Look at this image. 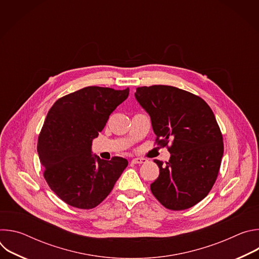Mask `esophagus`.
<instances>
[{
  "instance_id": "esophagus-1",
  "label": "esophagus",
  "mask_w": 259,
  "mask_h": 259,
  "mask_svg": "<svg viewBox=\"0 0 259 259\" xmlns=\"http://www.w3.org/2000/svg\"><path fill=\"white\" fill-rule=\"evenodd\" d=\"M146 162H147V160L144 159V158H134V159H132L133 164H144Z\"/></svg>"
}]
</instances>
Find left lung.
Returning a JSON list of instances; mask_svg holds the SVG:
<instances>
[{
  "instance_id": "obj_1",
  "label": "left lung",
  "mask_w": 259,
  "mask_h": 259,
  "mask_svg": "<svg viewBox=\"0 0 259 259\" xmlns=\"http://www.w3.org/2000/svg\"><path fill=\"white\" fill-rule=\"evenodd\" d=\"M135 97L151 116L155 143L171 154L166 165L154 161L160 174L151 184L153 195L170 210L195 206L211 191L224 156L212 109L200 96L173 86L138 87Z\"/></svg>"
}]
</instances>
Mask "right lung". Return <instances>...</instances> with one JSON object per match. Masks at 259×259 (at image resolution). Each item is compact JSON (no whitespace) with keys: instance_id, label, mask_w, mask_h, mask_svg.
I'll use <instances>...</instances> for the list:
<instances>
[{"instance_id":"right-lung-1","label":"right lung","mask_w":259,"mask_h":259,"mask_svg":"<svg viewBox=\"0 0 259 259\" xmlns=\"http://www.w3.org/2000/svg\"><path fill=\"white\" fill-rule=\"evenodd\" d=\"M128 95L129 88L89 86L59 98L48 112L38 154L49 188L67 205L96 207L128 166L121 157L104 161L91 154L92 139Z\"/></svg>"}]
</instances>
